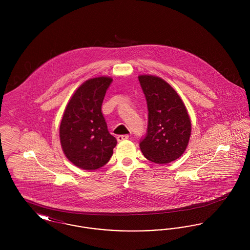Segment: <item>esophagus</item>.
<instances>
[{"instance_id":"1","label":"esophagus","mask_w":250,"mask_h":250,"mask_svg":"<svg viewBox=\"0 0 250 250\" xmlns=\"http://www.w3.org/2000/svg\"><path fill=\"white\" fill-rule=\"evenodd\" d=\"M128 138H129L128 135H119V136H117V141L118 142H123V141L127 140Z\"/></svg>"}]
</instances>
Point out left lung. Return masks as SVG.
<instances>
[{
    "instance_id": "1",
    "label": "left lung",
    "mask_w": 250,
    "mask_h": 250,
    "mask_svg": "<svg viewBox=\"0 0 250 250\" xmlns=\"http://www.w3.org/2000/svg\"><path fill=\"white\" fill-rule=\"evenodd\" d=\"M147 101L148 126L140 143L143 155L157 164L176 160L186 151L191 135L187 107L176 91L161 78L141 75Z\"/></svg>"
}]
</instances>
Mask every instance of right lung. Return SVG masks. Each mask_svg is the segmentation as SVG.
Listing matches in <instances>:
<instances>
[{
    "label": "right lung",
    "instance_id": "obj_1",
    "mask_svg": "<svg viewBox=\"0 0 250 250\" xmlns=\"http://www.w3.org/2000/svg\"><path fill=\"white\" fill-rule=\"evenodd\" d=\"M111 82L109 77L86 81L64 109L60 125L61 145L67 159L80 168L93 170L106 165L117 144L101 111Z\"/></svg>",
    "mask_w": 250,
    "mask_h": 250
}]
</instances>
